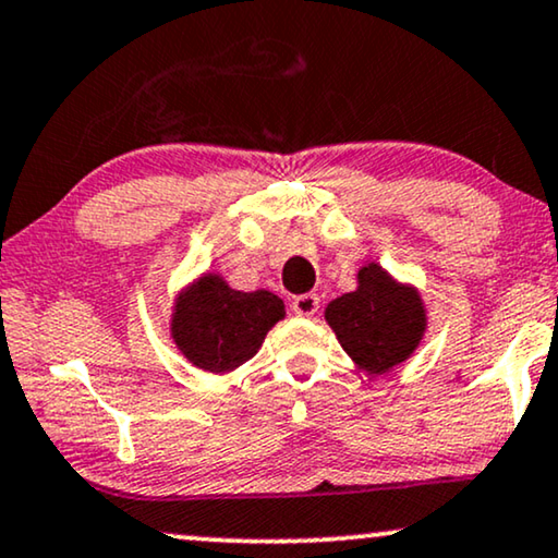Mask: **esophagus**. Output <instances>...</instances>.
<instances>
[{"instance_id": "34e87169", "label": "esophagus", "mask_w": 558, "mask_h": 558, "mask_svg": "<svg viewBox=\"0 0 558 558\" xmlns=\"http://www.w3.org/2000/svg\"><path fill=\"white\" fill-rule=\"evenodd\" d=\"M318 308H320V298L316 293H303L293 301V313H298V316L303 318L316 316Z\"/></svg>"}]
</instances>
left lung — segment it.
<instances>
[{"instance_id": "8db88e82", "label": "left lung", "mask_w": 558, "mask_h": 558, "mask_svg": "<svg viewBox=\"0 0 558 558\" xmlns=\"http://www.w3.org/2000/svg\"><path fill=\"white\" fill-rule=\"evenodd\" d=\"M324 316L341 349L368 376L404 364L427 331V308L417 286L397 280L374 260L361 265L356 288L333 298Z\"/></svg>"}]
</instances>
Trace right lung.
Listing matches in <instances>:
<instances>
[{
    "instance_id": "right-lung-1",
    "label": "right lung",
    "mask_w": 558,
    "mask_h": 558,
    "mask_svg": "<svg viewBox=\"0 0 558 558\" xmlns=\"http://www.w3.org/2000/svg\"><path fill=\"white\" fill-rule=\"evenodd\" d=\"M282 318L286 303L270 290L242 293L219 272H202L177 293L169 331L190 364L209 374H230L257 354Z\"/></svg>"
}]
</instances>
